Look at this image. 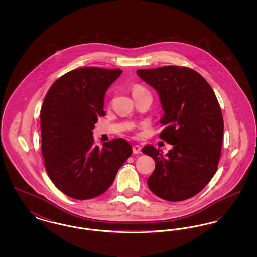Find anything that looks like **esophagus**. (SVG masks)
Returning a JSON list of instances; mask_svg holds the SVG:
<instances>
[{"label": "esophagus", "instance_id": "obj_1", "mask_svg": "<svg viewBox=\"0 0 257 257\" xmlns=\"http://www.w3.org/2000/svg\"><path fill=\"white\" fill-rule=\"evenodd\" d=\"M141 152H142V147H140V146H138V145L133 146V153H134V154H139V153H141Z\"/></svg>", "mask_w": 257, "mask_h": 257}]
</instances>
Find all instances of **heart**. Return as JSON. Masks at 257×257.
Wrapping results in <instances>:
<instances>
[{
  "label": "heart",
  "mask_w": 257,
  "mask_h": 257,
  "mask_svg": "<svg viewBox=\"0 0 257 257\" xmlns=\"http://www.w3.org/2000/svg\"><path fill=\"white\" fill-rule=\"evenodd\" d=\"M142 89H144L143 87H141V86H134V88H133V92L135 91H138V90H142Z\"/></svg>",
  "instance_id": "obj_1"
}]
</instances>
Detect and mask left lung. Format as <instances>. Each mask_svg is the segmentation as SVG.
Masks as SVG:
<instances>
[{
    "label": "left lung",
    "mask_w": 257,
    "mask_h": 257,
    "mask_svg": "<svg viewBox=\"0 0 257 257\" xmlns=\"http://www.w3.org/2000/svg\"><path fill=\"white\" fill-rule=\"evenodd\" d=\"M137 74L159 94L164 110L160 138L172 146L166 155L151 145L142 149L155 161L148 188L169 201L196 196L215 175L220 157L223 118L215 92L200 74L184 66Z\"/></svg>",
    "instance_id": "obj_1"
}]
</instances>
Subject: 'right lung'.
Listing matches in <instances>:
<instances>
[{
	"instance_id": "1",
	"label": "right lung",
	"mask_w": 257,
	"mask_h": 257,
	"mask_svg": "<svg viewBox=\"0 0 257 257\" xmlns=\"http://www.w3.org/2000/svg\"><path fill=\"white\" fill-rule=\"evenodd\" d=\"M119 68L81 67L59 78L40 110L41 151L50 179L64 195L89 199L105 193L131 154L117 138L98 147L93 128L104 116L107 89L121 75Z\"/></svg>"
}]
</instances>
